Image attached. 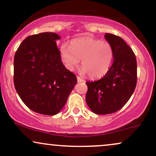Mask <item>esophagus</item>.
<instances>
[{"instance_id":"1","label":"esophagus","mask_w":156,"mask_h":156,"mask_svg":"<svg viewBox=\"0 0 156 156\" xmlns=\"http://www.w3.org/2000/svg\"><path fill=\"white\" fill-rule=\"evenodd\" d=\"M77 80H78V82H83L84 80L82 79V78H80L79 76H77Z\"/></svg>"}]
</instances>
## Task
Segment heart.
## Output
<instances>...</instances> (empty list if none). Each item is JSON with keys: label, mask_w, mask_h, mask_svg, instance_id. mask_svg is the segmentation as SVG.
Wrapping results in <instances>:
<instances>
[{"label": "heart", "mask_w": 156, "mask_h": 156, "mask_svg": "<svg viewBox=\"0 0 156 156\" xmlns=\"http://www.w3.org/2000/svg\"><path fill=\"white\" fill-rule=\"evenodd\" d=\"M60 55L65 67L73 70L81 60V73L91 78H101L107 73L112 65L114 51L106 41L93 38L73 39L70 48L63 44Z\"/></svg>", "instance_id": "heart-1"}]
</instances>
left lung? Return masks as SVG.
Listing matches in <instances>:
<instances>
[{
    "label": "left lung",
    "mask_w": 156,
    "mask_h": 156,
    "mask_svg": "<svg viewBox=\"0 0 156 156\" xmlns=\"http://www.w3.org/2000/svg\"><path fill=\"white\" fill-rule=\"evenodd\" d=\"M105 38L114 51L112 65L101 79L86 82V101L97 114L121 109L133 94L137 82L136 58L131 48L118 36L107 33Z\"/></svg>",
    "instance_id": "1"
}]
</instances>
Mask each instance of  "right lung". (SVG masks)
Instances as JSON below:
<instances>
[{"mask_svg": "<svg viewBox=\"0 0 156 156\" xmlns=\"http://www.w3.org/2000/svg\"><path fill=\"white\" fill-rule=\"evenodd\" d=\"M58 34L44 32L26 37L14 58V84L23 103L33 112L57 114L77 83L66 69L57 48Z\"/></svg>", "mask_w": 156, "mask_h": 156, "instance_id": "add662e5", "label": "right lung"}]
</instances>
